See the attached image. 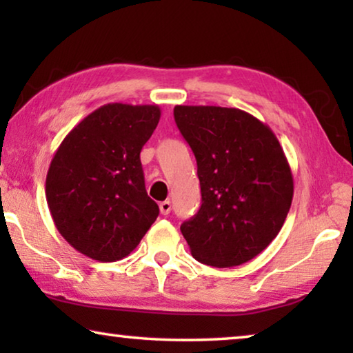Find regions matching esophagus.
Returning <instances> with one entry per match:
<instances>
[{"label":"esophagus","mask_w":353,"mask_h":353,"mask_svg":"<svg viewBox=\"0 0 353 353\" xmlns=\"http://www.w3.org/2000/svg\"><path fill=\"white\" fill-rule=\"evenodd\" d=\"M160 213L162 214H170V212H171V202L170 201H163V202H160Z\"/></svg>","instance_id":"esophagus-1"}]
</instances>
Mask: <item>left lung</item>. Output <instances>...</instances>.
Wrapping results in <instances>:
<instances>
[{"label":"left lung","mask_w":353,"mask_h":353,"mask_svg":"<svg viewBox=\"0 0 353 353\" xmlns=\"http://www.w3.org/2000/svg\"><path fill=\"white\" fill-rule=\"evenodd\" d=\"M174 119L198 163L202 204L181 225L196 260L243 265L270 246L290 212L291 168L270 126L240 109L176 105Z\"/></svg>","instance_id":"1"}]
</instances>
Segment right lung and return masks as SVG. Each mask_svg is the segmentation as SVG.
<instances>
[{
  "mask_svg": "<svg viewBox=\"0 0 353 353\" xmlns=\"http://www.w3.org/2000/svg\"><path fill=\"white\" fill-rule=\"evenodd\" d=\"M159 119L155 104H105L57 148L46 176V202L59 234L81 254L103 263L121 260L157 219L140 152Z\"/></svg>",
  "mask_w": 353,
  "mask_h": 353,
  "instance_id": "obj_1",
  "label": "right lung"
}]
</instances>
